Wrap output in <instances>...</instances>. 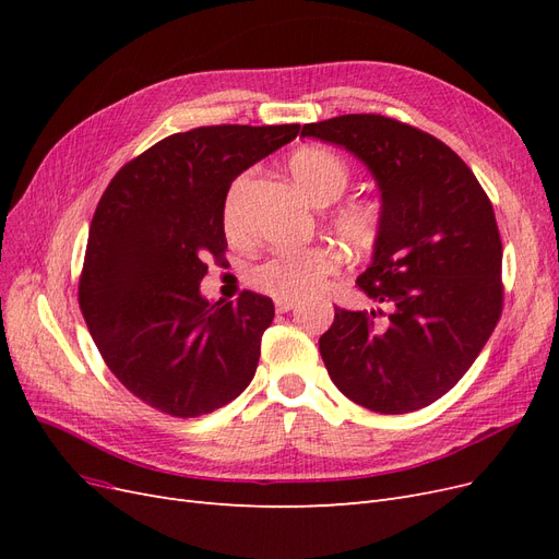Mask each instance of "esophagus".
Here are the masks:
<instances>
[{
    "mask_svg": "<svg viewBox=\"0 0 559 559\" xmlns=\"http://www.w3.org/2000/svg\"><path fill=\"white\" fill-rule=\"evenodd\" d=\"M298 306L296 300H289V298H277L275 300V308H277V312H289V310H294Z\"/></svg>",
    "mask_w": 559,
    "mask_h": 559,
    "instance_id": "obj_1",
    "label": "esophagus"
}]
</instances>
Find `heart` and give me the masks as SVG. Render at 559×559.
Listing matches in <instances>:
<instances>
[{"label": "heart", "instance_id": "b5f03b06", "mask_svg": "<svg viewBox=\"0 0 559 559\" xmlns=\"http://www.w3.org/2000/svg\"><path fill=\"white\" fill-rule=\"evenodd\" d=\"M289 173L298 189L312 205L324 207L341 198L352 181L349 163L329 148H300L289 160ZM331 228L337 238L357 251L373 249L380 230V210L364 200H347L331 210ZM226 228L233 233L238 228V212H235V195L226 200ZM341 267V257L326 245H312L306 249L280 251L251 267L249 282L259 292L273 298L298 300L312 296L326 284L331 275Z\"/></svg>", "mask_w": 559, "mask_h": 559}]
</instances>
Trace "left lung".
Listing matches in <instances>:
<instances>
[{"label": "left lung", "mask_w": 559, "mask_h": 559, "mask_svg": "<svg viewBox=\"0 0 559 559\" xmlns=\"http://www.w3.org/2000/svg\"><path fill=\"white\" fill-rule=\"evenodd\" d=\"M347 148L376 177L382 230L359 289L389 308H335L319 352L341 392L382 415L425 408L476 361L503 308L492 202L454 151L380 114L302 126ZM386 316L384 322L374 317Z\"/></svg>", "instance_id": "left-lung-1"}]
</instances>
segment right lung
Segmentation results:
<instances>
[{
  "instance_id": "obj_1",
  "label": "right lung",
  "mask_w": 559,
  "mask_h": 559,
  "mask_svg": "<svg viewBox=\"0 0 559 559\" xmlns=\"http://www.w3.org/2000/svg\"><path fill=\"white\" fill-rule=\"evenodd\" d=\"M300 126H205L160 140L126 163L97 202L79 306L105 364L130 394L173 417L238 399L257 373L273 300L200 294L207 259L228 247L233 179Z\"/></svg>"
}]
</instances>
